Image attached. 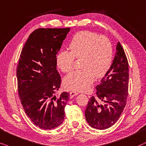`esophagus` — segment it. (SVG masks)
Masks as SVG:
<instances>
[{
  "label": "esophagus",
  "mask_w": 146,
  "mask_h": 146,
  "mask_svg": "<svg viewBox=\"0 0 146 146\" xmlns=\"http://www.w3.org/2000/svg\"><path fill=\"white\" fill-rule=\"evenodd\" d=\"M78 94V93L75 92V91H71V92L69 93V95H70V98H74L75 96H76Z\"/></svg>",
  "instance_id": "1"
}]
</instances>
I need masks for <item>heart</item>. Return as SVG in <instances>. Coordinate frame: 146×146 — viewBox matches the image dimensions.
Segmentation results:
<instances>
[{
  "instance_id": "1",
  "label": "heart",
  "mask_w": 146,
  "mask_h": 146,
  "mask_svg": "<svg viewBox=\"0 0 146 146\" xmlns=\"http://www.w3.org/2000/svg\"><path fill=\"white\" fill-rule=\"evenodd\" d=\"M71 51L61 50L56 57L59 69L64 73L73 68L75 57L81 59L83 69L72 72L63 79L65 89L86 91L96 78H102L110 70L113 61V47L110 40L104 36L88 31L79 32L69 44Z\"/></svg>"
}]
</instances>
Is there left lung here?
<instances>
[{"instance_id": "left-lung-1", "label": "left lung", "mask_w": 146, "mask_h": 146, "mask_svg": "<svg viewBox=\"0 0 146 146\" xmlns=\"http://www.w3.org/2000/svg\"><path fill=\"white\" fill-rule=\"evenodd\" d=\"M129 66L124 50L119 42L111 67L96 86V98L89 100L85 111L89 125L98 129H106L119 119L127 102Z\"/></svg>"}]
</instances>
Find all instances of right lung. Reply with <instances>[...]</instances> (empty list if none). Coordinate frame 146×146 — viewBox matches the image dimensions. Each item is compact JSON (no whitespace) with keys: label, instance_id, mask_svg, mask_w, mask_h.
<instances>
[{"label":"right lung","instance_id":"obj_1","mask_svg":"<svg viewBox=\"0 0 146 146\" xmlns=\"http://www.w3.org/2000/svg\"><path fill=\"white\" fill-rule=\"evenodd\" d=\"M69 31V28L36 29L21 51L17 69L19 96L27 116L41 129H54L65 117L69 93L55 95L61 81L56 57Z\"/></svg>","mask_w":146,"mask_h":146}]
</instances>
